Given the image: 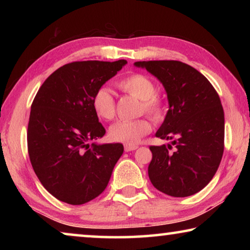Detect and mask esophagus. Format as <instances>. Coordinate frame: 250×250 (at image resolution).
Listing matches in <instances>:
<instances>
[{"label": "esophagus", "instance_id": "esophagus-1", "mask_svg": "<svg viewBox=\"0 0 250 250\" xmlns=\"http://www.w3.org/2000/svg\"><path fill=\"white\" fill-rule=\"evenodd\" d=\"M138 149V146H132V145H125V152H130V151H134Z\"/></svg>", "mask_w": 250, "mask_h": 250}]
</instances>
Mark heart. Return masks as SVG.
I'll list each match as a JSON object with an SVG mask.
<instances>
[{"label":"heart","instance_id":"obj_1","mask_svg":"<svg viewBox=\"0 0 250 250\" xmlns=\"http://www.w3.org/2000/svg\"><path fill=\"white\" fill-rule=\"evenodd\" d=\"M121 91L141 100L140 110L152 119L160 121L166 113V104L161 96L155 94V84L150 77L140 73L125 76L117 83ZM92 109L97 117L104 121L112 120L116 116V101L111 90L100 87L95 91L91 100ZM152 124L147 118L132 121H119L110 126L109 137L112 141L125 145H135L142 137L150 133Z\"/></svg>","mask_w":250,"mask_h":250}]
</instances>
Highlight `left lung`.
I'll return each mask as SVG.
<instances>
[{
  "mask_svg": "<svg viewBox=\"0 0 250 250\" xmlns=\"http://www.w3.org/2000/svg\"><path fill=\"white\" fill-rule=\"evenodd\" d=\"M166 88L168 111L155 135L173 140L151 146L147 167L151 183L167 195L185 197L200 192L216 173L224 152L225 120L219 96L204 75L179 61L134 62Z\"/></svg>",
  "mask_w": 250,
  "mask_h": 250,
  "instance_id": "obj_1",
  "label": "left lung"
}]
</instances>
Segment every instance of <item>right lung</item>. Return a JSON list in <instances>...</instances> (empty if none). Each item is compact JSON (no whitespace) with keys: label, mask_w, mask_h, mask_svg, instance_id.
<instances>
[{"label":"right lung","mask_w":250,"mask_h":250,"mask_svg":"<svg viewBox=\"0 0 250 250\" xmlns=\"http://www.w3.org/2000/svg\"><path fill=\"white\" fill-rule=\"evenodd\" d=\"M125 64V59L69 62L45 80L33 100L29 160L42 185L59 201L82 205L107 188L124 146L89 145L105 133L91 100Z\"/></svg>","instance_id":"add662e5"}]
</instances>
